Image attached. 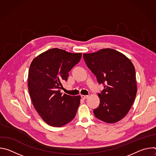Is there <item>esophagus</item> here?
<instances>
[{"label":"esophagus","instance_id":"esophagus-1","mask_svg":"<svg viewBox=\"0 0 156 156\" xmlns=\"http://www.w3.org/2000/svg\"><path fill=\"white\" fill-rule=\"evenodd\" d=\"M81 97L83 99H86L88 98V96H85V95H81Z\"/></svg>","mask_w":156,"mask_h":156}]
</instances>
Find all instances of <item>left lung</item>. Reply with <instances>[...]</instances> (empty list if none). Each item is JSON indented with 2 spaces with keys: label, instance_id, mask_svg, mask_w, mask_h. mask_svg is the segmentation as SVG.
<instances>
[{
  "label": "left lung",
  "instance_id": "obj_1",
  "mask_svg": "<svg viewBox=\"0 0 156 156\" xmlns=\"http://www.w3.org/2000/svg\"><path fill=\"white\" fill-rule=\"evenodd\" d=\"M87 67L104 89L98 95L99 107L93 110L95 117L107 123H114L125 117L135 101L137 85L135 69L122 53L112 49L83 54Z\"/></svg>",
  "mask_w": 156,
  "mask_h": 156
}]
</instances>
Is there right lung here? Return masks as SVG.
I'll return each instance as SVG.
<instances>
[{"label": "right lung", "instance_id": "1", "mask_svg": "<svg viewBox=\"0 0 156 156\" xmlns=\"http://www.w3.org/2000/svg\"><path fill=\"white\" fill-rule=\"evenodd\" d=\"M81 58V53H70L54 48L35 57L30 66L29 93L39 115L47 124L61 127L71 122L80 104V96L62 94V83Z\"/></svg>", "mask_w": 156, "mask_h": 156}]
</instances>
